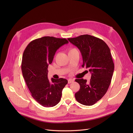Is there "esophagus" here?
I'll return each instance as SVG.
<instances>
[{"mask_svg":"<svg viewBox=\"0 0 133 133\" xmlns=\"http://www.w3.org/2000/svg\"><path fill=\"white\" fill-rule=\"evenodd\" d=\"M73 81H74V80L73 79H69L68 80V83H71L73 82Z\"/></svg>","mask_w":133,"mask_h":133,"instance_id":"34e87169","label":"esophagus"}]
</instances>
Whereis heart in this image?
Listing matches in <instances>:
<instances>
[{
  "label": "heart",
  "instance_id": "b5f03b06",
  "mask_svg": "<svg viewBox=\"0 0 133 133\" xmlns=\"http://www.w3.org/2000/svg\"><path fill=\"white\" fill-rule=\"evenodd\" d=\"M76 50V49H75V48H71V49H70V50H69V52H71V51H73V50Z\"/></svg>",
  "mask_w": 133,
  "mask_h": 133
}]
</instances>
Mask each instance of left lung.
I'll return each instance as SVG.
<instances>
[{
	"mask_svg": "<svg viewBox=\"0 0 133 133\" xmlns=\"http://www.w3.org/2000/svg\"><path fill=\"white\" fill-rule=\"evenodd\" d=\"M68 40L79 49L83 59L82 67L92 74L89 83L83 79H75L80 87L75 94V99L83 105H93L106 93L110 84L114 64L110 49L102 39L88 34Z\"/></svg>",
	"mask_w": 133,
	"mask_h": 133,
	"instance_id": "8db88e82",
	"label": "left lung"
}]
</instances>
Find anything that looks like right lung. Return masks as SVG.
<instances>
[{
  "instance_id": "add662e5",
  "label": "right lung",
  "mask_w": 133,
  "mask_h": 133,
  "mask_svg": "<svg viewBox=\"0 0 133 133\" xmlns=\"http://www.w3.org/2000/svg\"><path fill=\"white\" fill-rule=\"evenodd\" d=\"M68 43L65 38L44 37L29 44L23 53L22 71L33 98L45 107H53L60 102L66 79L47 78L48 66L61 46Z\"/></svg>"
}]
</instances>
